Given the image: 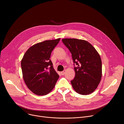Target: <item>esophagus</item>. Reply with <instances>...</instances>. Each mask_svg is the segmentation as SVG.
<instances>
[{"mask_svg": "<svg viewBox=\"0 0 124 124\" xmlns=\"http://www.w3.org/2000/svg\"><path fill=\"white\" fill-rule=\"evenodd\" d=\"M65 73V70H64V71H62V72H61V74L62 75H64Z\"/></svg>", "mask_w": 124, "mask_h": 124, "instance_id": "esophagus-1", "label": "esophagus"}]
</instances>
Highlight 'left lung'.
<instances>
[{
    "mask_svg": "<svg viewBox=\"0 0 124 124\" xmlns=\"http://www.w3.org/2000/svg\"><path fill=\"white\" fill-rule=\"evenodd\" d=\"M72 54L75 76L72 86L79 94L92 93L99 84L102 75V61L96 49L88 41L76 38L62 39Z\"/></svg>",
    "mask_w": 124,
    "mask_h": 124,
    "instance_id": "1",
    "label": "left lung"
}]
</instances>
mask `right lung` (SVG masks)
Here are the masks:
<instances>
[{
  "label": "right lung",
  "instance_id": "right-lung-1",
  "mask_svg": "<svg viewBox=\"0 0 124 124\" xmlns=\"http://www.w3.org/2000/svg\"><path fill=\"white\" fill-rule=\"evenodd\" d=\"M60 38L45 40L31 46L21 62L23 78L28 88L34 94L43 96L54 88L59 75L50 59L52 51Z\"/></svg>",
  "mask_w": 124,
  "mask_h": 124
}]
</instances>
